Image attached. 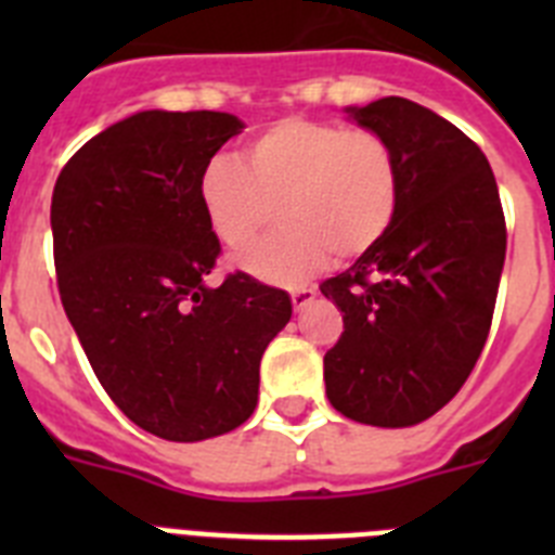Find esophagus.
I'll return each instance as SVG.
<instances>
[{
  "label": "esophagus",
  "mask_w": 555,
  "mask_h": 555,
  "mask_svg": "<svg viewBox=\"0 0 555 555\" xmlns=\"http://www.w3.org/2000/svg\"><path fill=\"white\" fill-rule=\"evenodd\" d=\"M313 297H317V288H311V286L294 288V292H292V306H294V311H302V308H306L308 302L313 300Z\"/></svg>",
  "instance_id": "esophagus-1"
}]
</instances>
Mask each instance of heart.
Wrapping results in <instances>:
<instances>
[{"mask_svg": "<svg viewBox=\"0 0 555 555\" xmlns=\"http://www.w3.org/2000/svg\"><path fill=\"white\" fill-rule=\"evenodd\" d=\"M210 233L244 249L278 205L283 230L242 267L272 286H300L331 261L370 253L397 217L400 166L389 141L364 127L281 119L247 141L242 160L214 155L197 183Z\"/></svg>", "mask_w": 555, "mask_h": 555, "instance_id": "1", "label": "heart"}]
</instances>
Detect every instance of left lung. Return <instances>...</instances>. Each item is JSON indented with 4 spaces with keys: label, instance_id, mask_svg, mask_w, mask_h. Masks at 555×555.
Masks as SVG:
<instances>
[{
    "label": "left lung",
    "instance_id": "left-lung-1",
    "mask_svg": "<svg viewBox=\"0 0 555 555\" xmlns=\"http://www.w3.org/2000/svg\"><path fill=\"white\" fill-rule=\"evenodd\" d=\"M347 116L395 150L400 205L389 233L320 286L345 313L325 389L347 420L409 428L453 400L487 345L506 219L487 155L439 113L384 96Z\"/></svg>",
    "mask_w": 555,
    "mask_h": 555
}]
</instances>
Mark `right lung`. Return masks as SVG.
Returning <instances> with one entry per match:
<instances>
[{
    "mask_svg": "<svg viewBox=\"0 0 555 555\" xmlns=\"http://www.w3.org/2000/svg\"><path fill=\"white\" fill-rule=\"evenodd\" d=\"M233 113L141 111L82 144L52 191L61 302L102 389L127 420L203 442L247 423L267 345L292 300L235 272L208 286L219 238L197 183Z\"/></svg>",
    "mask_w": 555,
    "mask_h": 555,
    "instance_id": "1",
    "label": "right lung"
}]
</instances>
